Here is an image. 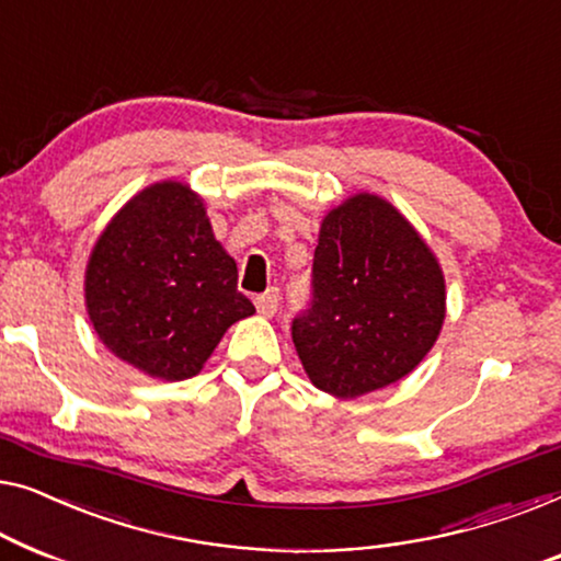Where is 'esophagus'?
Returning <instances> with one entry per match:
<instances>
[{"label": "esophagus", "mask_w": 561, "mask_h": 561, "mask_svg": "<svg viewBox=\"0 0 561 561\" xmlns=\"http://www.w3.org/2000/svg\"><path fill=\"white\" fill-rule=\"evenodd\" d=\"M256 310L259 314H264V318H274L279 310V291L277 289H266L264 295L256 297Z\"/></svg>", "instance_id": "obj_1"}]
</instances>
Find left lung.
Segmentation results:
<instances>
[{"mask_svg": "<svg viewBox=\"0 0 561 561\" xmlns=\"http://www.w3.org/2000/svg\"><path fill=\"white\" fill-rule=\"evenodd\" d=\"M445 314V274L404 213L374 193L325 213L312 307L291 325L314 389L358 399L401 381L437 343Z\"/></svg>", "mask_w": 561, "mask_h": 561, "instance_id": "1", "label": "left lung"}]
</instances>
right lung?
I'll return each mask as SVG.
<instances>
[{"label":"right lung","instance_id":"add662e5","mask_svg":"<svg viewBox=\"0 0 561 561\" xmlns=\"http://www.w3.org/2000/svg\"><path fill=\"white\" fill-rule=\"evenodd\" d=\"M85 312L116 358L160 381L201 374L233 322L254 314L198 193L160 180L131 195L93 243Z\"/></svg>","mask_w":561,"mask_h":561}]
</instances>
